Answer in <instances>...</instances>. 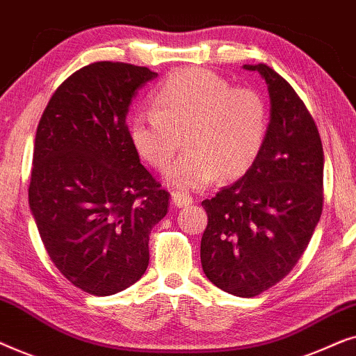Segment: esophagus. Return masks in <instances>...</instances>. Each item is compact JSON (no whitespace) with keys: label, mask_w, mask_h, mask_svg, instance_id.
Returning <instances> with one entry per match:
<instances>
[{"label":"esophagus","mask_w":356,"mask_h":356,"mask_svg":"<svg viewBox=\"0 0 356 356\" xmlns=\"http://www.w3.org/2000/svg\"><path fill=\"white\" fill-rule=\"evenodd\" d=\"M193 196L186 191H175L172 193V202L173 206L177 207H186V206H191L193 204Z\"/></svg>","instance_id":"esophagus-1"}]
</instances>
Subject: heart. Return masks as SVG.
<instances>
[{"label": "heart", "instance_id": "1", "mask_svg": "<svg viewBox=\"0 0 356 356\" xmlns=\"http://www.w3.org/2000/svg\"><path fill=\"white\" fill-rule=\"evenodd\" d=\"M269 133V105L261 92L233 87L204 67L170 74L152 94V111H138L129 124L131 144L150 167L165 170L184 136L186 150L167 181L204 188L220 175L235 179L259 157Z\"/></svg>", "mask_w": 356, "mask_h": 356}]
</instances>
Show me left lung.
<instances>
[{
    "label": "left lung",
    "instance_id": "1",
    "mask_svg": "<svg viewBox=\"0 0 356 356\" xmlns=\"http://www.w3.org/2000/svg\"><path fill=\"white\" fill-rule=\"evenodd\" d=\"M267 82L269 133L254 165L202 201L201 262L218 289L243 298L269 290L293 269L323 212L324 152L313 116L284 77L245 65Z\"/></svg>",
    "mask_w": 356,
    "mask_h": 356
}]
</instances>
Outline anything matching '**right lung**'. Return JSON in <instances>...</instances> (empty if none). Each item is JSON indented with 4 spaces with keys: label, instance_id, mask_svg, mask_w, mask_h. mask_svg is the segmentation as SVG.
I'll return each mask as SVG.
<instances>
[{
    "label": "right lung",
    "instance_id": "obj_1",
    "mask_svg": "<svg viewBox=\"0 0 356 356\" xmlns=\"http://www.w3.org/2000/svg\"><path fill=\"white\" fill-rule=\"evenodd\" d=\"M149 67L99 61L55 90L35 134L29 206L45 250L77 289L108 296L149 266V235L168 212L131 144L126 115Z\"/></svg>",
    "mask_w": 356,
    "mask_h": 356
}]
</instances>
